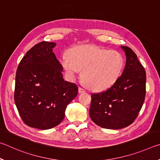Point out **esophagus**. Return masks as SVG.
Masks as SVG:
<instances>
[{"label": "esophagus", "instance_id": "34e87169", "mask_svg": "<svg viewBox=\"0 0 160 160\" xmlns=\"http://www.w3.org/2000/svg\"><path fill=\"white\" fill-rule=\"evenodd\" d=\"M84 92H86L85 89H83L82 87H78V93H84Z\"/></svg>", "mask_w": 160, "mask_h": 160}]
</instances>
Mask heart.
Segmentation results:
<instances>
[{
    "instance_id": "b5f03b06",
    "label": "heart",
    "mask_w": 160,
    "mask_h": 160,
    "mask_svg": "<svg viewBox=\"0 0 160 160\" xmlns=\"http://www.w3.org/2000/svg\"><path fill=\"white\" fill-rule=\"evenodd\" d=\"M60 63L69 78L74 79L82 71L83 83L92 91H101L110 88L119 77L124 59L116 50L83 46L64 54Z\"/></svg>"
}]
</instances>
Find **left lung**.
Segmentation results:
<instances>
[{"label":"left lung","instance_id":"8db88e82","mask_svg":"<svg viewBox=\"0 0 160 160\" xmlns=\"http://www.w3.org/2000/svg\"><path fill=\"white\" fill-rule=\"evenodd\" d=\"M127 61L115 83L105 91L91 95L89 114L95 124L104 128L120 129L138 117L145 97L146 73L136 53L121 46Z\"/></svg>","mask_w":160,"mask_h":160}]
</instances>
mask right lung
Returning <instances> with one entry per match:
<instances>
[{
  "label": "right lung",
  "mask_w": 160,
  "mask_h": 160,
  "mask_svg": "<svg viewBox=\"0 0 160 160\" xmlns=\"http://www.w3.org/2000/svg\"><path fill=\"white\" fill-rule=\"evenodd\" d=\"M53 42L42 41L27 52L16 72L14 98L25 124L49 129L62 121L67 105L78 93L75 83L64 81Z\"/></svg>",
  "instance_id": "1"
}]
</instances>
